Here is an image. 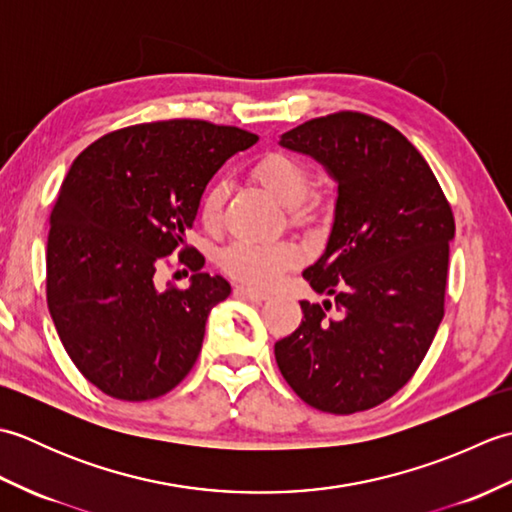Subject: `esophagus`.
I'll use <instances>...</instances> for the list:
<instances>
[{
    "label": "esophagus",
    "mask_w": 512,
    "mask_h": 512,
    "mask_svg": "<svg viewBox=\"0 0 512 512\" xmlns=\"http://www.w3.org/2000/svg\"><path fill=\"white\" fill-rule=\"evenodd\" d=\"M235 295H237V297H244V299H250V301H257V303H262V301H268V299H270L268 292L257 290V288H250V286H237V288H235Z\"/></svg>",
    "instance_id": "esophagus-1"
}]
</instances>
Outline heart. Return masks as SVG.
I'll return each mask as SVG.
<instances>
[{
    "label": "heart",
    "instance_id": "1",
    "mask_svg": "<svg viewBox=\"0 0 512 512\" xmlns=\"http://www.w3.org/2000/svg\"><path fill=\"white\" fill-rule=\"evenodd\" d=\"M255 178L286 206H297L306 198L310 173L303 162L288 151H268L255 162ZM226 200V182L217 180L206 189L202 198V220L206 226H217ZM299 262V248L290 242H255L237 239L220 257L228 275L246 284L273 286L288 268Z\"/></svg>",
    "mask_w": 512,
    "mask_h": 512
}]
</instances>
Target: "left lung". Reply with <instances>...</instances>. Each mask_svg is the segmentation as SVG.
<instances>
[{
  "label": "left lung",
  "mask_w": 512,
  "mask_h": 512,
  "mask_svg": "<svg viewBox=\"0 0 512 512\" xmlns=\"http://www.w3.org/2000/svg\"><path fill=\"white\" fill-rule=\"evenodd\" d=\"M281 145L308 154L339 184L334 226L301 301L299 328L275 343L286 383L328 413L372 409L416 374L444 317L455 220L427 160L396 127L336 112L290 129Z\"/></svg>",
  "instance_id": "8db88e82"
}]
</instances>
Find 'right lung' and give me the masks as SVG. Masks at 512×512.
Returning a JSON list of instances; mask_svg holds the SVG:
<instances>
[{
    "label": "right lung",
    "mask_w": 512,
    "mask_h": 512,
    "mask_svg": "<svg viewBox=\"0 0 512 512\" xmlns=\"http://www.w3.org/2000/svg\"><path fill=\"white\" fill-rule=\"evenodd\" d=\"M257 136L200 118L116 129L83 149L50 213L48 310L76 369L103 394L165 396L198 361L206 317L231 295L184 242L206 184ZM181 250L194 270L182 291L155 288V270Z\"/></svg>",
    "instance_id": "1"
}]
</instances>
